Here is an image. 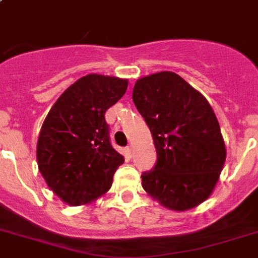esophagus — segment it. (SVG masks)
<instances>
[{"instance_id":"obj_1","label":"esophagus","mask_w":258,"mask_h":258,"mask_svg":"<svg viewBox=\"0 0 258 258\" xmlns=\"http://www.w3.org/2000/svg\"><path fill=\"white\" fill-rule=\"evenodd\" d=\"M126 150H127V154L131 155L132 152H133V146H132V145H129V146L126 148Z\"/></svg>"}]
</instances>
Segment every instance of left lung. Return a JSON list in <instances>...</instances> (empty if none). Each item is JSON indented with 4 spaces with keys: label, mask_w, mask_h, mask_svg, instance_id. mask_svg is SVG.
<instances>
[{
    "label": "left lung",
    "mask_w": 258,
    "mask_h": 258,
    "mask_svg": "<svg viewBox=\"0 0 258 258\" xmlns=\"http://www.w3.org/2000/svg\"><path fill=\"white\" fill-rule=\"evenodd\" d=\"M132 97L157 150L154 169L141 175L144 190L178 212L203 203L227 157L220 125L207 99L170 71L138 79Z\"/></svg>",
    "instance_id": "8db88e82"
}]
</instances>
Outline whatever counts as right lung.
I'll use <instances>...</instances> for the list:
<instances>
[{
  "mask_svg": "<svg viewBox=\"0 0 258 258\" xmlns=\"http://www.w3.org/2000/svg\"><path fill=\"white\" fill-rule=\"evenodd\" d=\"M126 88L127 79L89 74L68 87L44 118L38 169L64 203H92L112 186L124 157L110 145L104 114Z\"/></svg>",
  "mask_w": 258,
  "mask_h": 258,
  "instance_id": "1",
  "label": "right lung"
}]
</instances>
